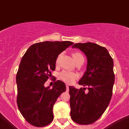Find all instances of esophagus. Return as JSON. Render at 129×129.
Returning <instances> with one entry per match:
<instances>
[{"mask_svg":"<svg viewBox=\"0 0 129 129\" xmlns=\"http://www.w3.org/2000/svg\"><path fill=\"white\" fill-rule=\"evenodd\" d=\"M66 88L67 91H69V86H68V85H66Z\"/></svg>","mask_w":129,"mask_h":129,"instance_id":"1","label":"esophagus"}]
</instances>
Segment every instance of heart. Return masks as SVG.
I'll list each match as a JSON object with an SVG mask.
<instances>
[{
  "label": "heart",
  "mask_w": 129,
  "mask_h": 129,
  "mask_svg": "<svg viewBox=\"0 0 129 129\" xmlns=\"http://www.w3.org/2000/svg\"><path fill=\"white\" fill-rule=\"evenodd\" d=\"M72 56H73V58L74 59V61L75 59H77V58H80V57H83L82 54H81L80 52H75L72 54ZM59 58H60V55L58 56V58L56 59V64H58V62H59ZM59 77L61 80L66 82V83L68 84H71L74 82L75 80H76L78 78V75L75 73H71V72H69V71H62L60 75H59Z\"/></svg>",
  "instance_id": "obj_1"
}]
</instances>
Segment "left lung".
<instances>
[{"label": "left lung", "instance_id": "8db88e82", "mask_svg": "<svg viewBox=\"0 0 129 129\" xmlns=\"http://www.w3.org/2000/svg\"><path fill=\"white\" fill-rule=\"evenodd\" d=\"M73 48H79L87 58V66L79 81L80 85L88 86L79 90L70 86L71 119L81 125H89L98 120L108 108L112 96L115 81L113 61L108 50L92 43H76Z\"/></svg>", "mask_w": 129, "mask_h": 129}]
</instances>
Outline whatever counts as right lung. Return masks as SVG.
Returning a JSON list of instances; mask_svg holds the SVG:
<instances>
[{"label":"right lung","mask_w":129,"mask_h":129,"mask_svg":"<svg viewBox=\"0 0 129 129\" xmlns=\"http://www.w3.org/2000/svg\"><path fill=\"white\" fill-rule=\"evenodd\" d=\"M73 43L44 41L31 45L25 53L16 75L17 104L29 123L37 127L52 121L53 106L61 93L66 90L63 82L57 81L52 88L44 83L56 68L58 55Z\"/></svg>","instance_id":"1"}]
</instances>
